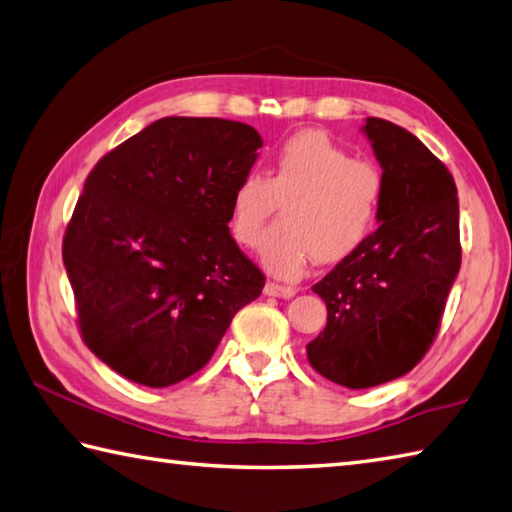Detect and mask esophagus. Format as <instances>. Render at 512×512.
<instances>
[{
  "label": "esophagus",
  "mask_w": 512,
  "mask_h": 512,
  "mask_svg": "<svg viewBox=\"0 0 512 512\" xmlns=\"http://www.w3.org/2000/svg\"><path fill=\"white\" fill-rule=\"evenodd\" d=\"M265 294L267 296H276V298H292V296H296V287H287V285H278V283H267L265 285Z\"/></svg>",
  "instance_id": "esophagus-1"
}]
</instances>
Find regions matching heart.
I'll list each match as a JSON object with an SVG mask.
<instances>
[{
    "label": "heart",
    "mask_w": 512,
    "mask_h": 512,
    "mask_svg": "<svg viewBox=\"0 0 512 512\" xmlns=\"http://www.w3.org/2000/svg\"><path fill=\"white\" fill-rule=\"evenodd\" d=\"M381 171L318 131L289 138L265 178L256 171L236 182L229 198V229L238 245L254 249L287 207L285 231L260 249V263L285 281L303 276L310 260L334 265L361 249L379 223Z\"/></svg>",
    "instance_id": "b5f03b06"
}]
</instances>
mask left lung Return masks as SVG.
<instances>
[{
	"instance_id": "obj_1",
	"label": "left lung",
	"mask_w": 512,
	"mask_h": 512,
	"mask_svg": "<svg viewBox=\"0 0 512 512\" xmlns=\"http://www.w3.org/2000/svg\"><path fill=\"white\" fill-rule=\"evenodd\" d=\"M381 165L379 229L312 289L327 325L312 343V368L350 390L399 379L435 341L461 267L459 200L450 171L399 124L365 118Z\"/></svg>"
}]
</instances>
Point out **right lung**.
<instances>
[{"instance_id": "add662e5", "label": "right lung", "mask_w": 512, "mask_h": 512, "mask_svg": "<svg viewBox=\"0 0 512 512\" xmlns=\"http://www.w3.org/2000/svg\"><path fill=\"white\" fill-rule=\"evenodd\" d=\"M260 133L220 118H162L98 162L62 258L89 350L147 388L205 368L265 287L229 234V198Z\"/></svg>"}]
</instances>
